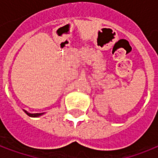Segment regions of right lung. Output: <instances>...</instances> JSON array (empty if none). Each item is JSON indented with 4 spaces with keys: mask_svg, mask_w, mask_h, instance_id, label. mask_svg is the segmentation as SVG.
Segmentation results:
<instances>
[{
    "mask_svg": "<svg viewBox=\"0 0 158 158\" xmlns=\"http://www.w3.org/2000/svg\"><path fill=\"white\" fill-rule=\"evenodd\" d=\"M25 112L28 114V116H30V117H38V116H40V115H41V114H43V113H34V114H31V113H28V112H27L26 110H25Z\"/></svg>",
    "mask_w": 158,
    "mask_h": 158,
    "instance_id": "right-lung-1",
    "label": "right lung"
}]
</instances>
